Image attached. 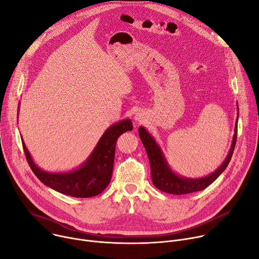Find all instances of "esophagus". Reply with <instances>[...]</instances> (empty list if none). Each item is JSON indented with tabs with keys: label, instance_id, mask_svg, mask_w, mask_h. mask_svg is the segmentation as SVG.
Wrapping results in <instances>:
<instances>
[{
	"label": "esophagus",
	"instance_id": "obj_1",
	"mask_svg": "<svg viewBox=\"0 0 259 259\" xmlns=\"http://www.w3.org/2000/svg\"><path fill=\"white\" fill-rule=\"evenodd\" d=\"M145 119H146V114H145L144 111H138V112H136V114H135V116H134V120H135L136 122H138V123L144 122Z\"/></svg>",
	"mask_w": 259,
	"mask_h": 259
}]
</instances>
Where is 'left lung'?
I'll list each match as a JSON object with an SVG mask.
<instances>
[{
  "instance_id": "1",
  "label": "left lung",
  "mask_w": 259,
  "mask_h": 259,
  "mask_svg": "<svg viewBox=\"0 0 259 259\" xmlns=\"http://www.w3.org/2000/svg\"><path fill=\"white\" fill-rule=\"evenodd\" d=\"M238 120H239V115L236 121V127H234V134L232 137L231 147L223 163L214 172H211L206 177H202L198 179H190V178L182 177L176 174L170 168L165 156H164L160 146L156 143L154 137L148 132V130L145 127L140 126L138 129V133H139L140 139H142V142L146 148V151L150 160L152 181L155 187L163 192L175 194V195L188 194V193L201 191L205 189L207 186H209L225 170L232 157L233 150H234V147H236V142H237Z\"/></svg>"
}]
</instances>
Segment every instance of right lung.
<instances>
[{
    "mask_svg": "<svg viewBox=\"0 0 259 259\" xmlns=\"http://www.w3.org/2000/svg\"><path fill=\"white\" fill-rule=\"evenodd\" d=\"M132 129L130 119L112 124L103 133L95 149L81 165L74 170L65 172H49L38 167L23 139L21 143L31 169L45 186L65 195L87 198L100 194L108 186L112 175L116 140L121 134Z\"/></svg>",
    "mask_w": 259,
    "mask_h": 259,
    "instance_id": "right-lung-1",
    "label": "right lung"
}]
</instances>
